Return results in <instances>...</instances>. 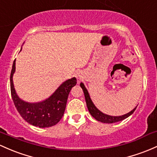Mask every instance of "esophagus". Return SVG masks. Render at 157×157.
Here are the masks:
<instances>
[{
  "mask_svg": "<svg viewBox=\"0 0 157 157\" xmlns=\"http://www.w3.org/2000/svg\"><path fill=\"white\" fill-rule=\"evenodd\" d=\"M75 75L77 80H80V79H82L83 77V75H82V72L81 71H76Z\"/></svg>",
  "mask_w": 157,
  "mask_h": 157,
  "instance_id": "34e87169",
  "label": "esophagus"
}]
</instances>
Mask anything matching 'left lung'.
I'll return each mask as SVG.
<instances>
[{"mask_svg":"<svg viewBox=\"0 0 157 157\" xmlns=\"http://www.w3.org/2000/svg\"><path fill=\"white\" fill-rule=\"evenodd\" d=\"M80 87L82 88V91H83L84 95H85L86 102L87 108L88 109H89V112L90 113V114L92 115L93 118H95V119L98 121L102 122V123L112 124V123H115V122H118V121H121L122 120H124L125 118H128L130 115H131L132 113H134V111H135L137 107L136 106L133 109L131 110L130 113H127V114H124L123 115H120V116H112V115L104 114V113H103L102 112L100 111V110L96 107L95 105L93 104L92 99H91L90 96H89V92H88L85 86H84L83 82H80Z\"/></svg>","mask_w":157,"mask_h":157,"instance_id":"left-lung-1","label":"left lung"}]
</instances>
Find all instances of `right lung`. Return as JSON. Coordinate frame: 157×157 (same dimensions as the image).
Here are the masks:
<instances>
[{
    "label": "right lung",
    "mask_w": 157,
    "mask_h": 157,
    "mask_svg": "<svg viewBox=\"0 0 157 157\" xmlns=\"http://www.w3.org/2000/svg\"><path fill=\"white\" fill-rule=\"evenodd\" d=\"M15 71V59L13 62L10 75V89L12 98L21 116L27 123L41 128L50 127L56 124L63 118L68 94L72 87L77 83V79L72 77L65 80L44 101L39 103H28L21 99L15 92L13 80Z\"/></svg>",
    "instance_id": "right-lung-1"
}]
</instances>
